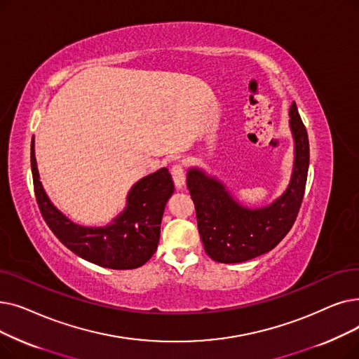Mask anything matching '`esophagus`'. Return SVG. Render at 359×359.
<instances>
[{"instance_id": "obj_1", "label": "esophagus", "mask_w": 359, "mask_h": 359, "mask_svg": "<svg viewBox=\"0 0 359 359\" xmlns=\"http://www.w3.org/2000/svg\"><path fill=\"white\" fill-rule=\"evenodd\" d=\"M170 174H172V178H174V182L177 185V189L178 190L184 189V185H185V172H184L182 165L175 163L172 166V169H170Z\"/></svg>"}]
</instances>
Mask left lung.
<instances>
[{
  "label": "left lung",
  "mask_w": 359,
  "mask_h": 359,
  "mask_svg": "<svg viewBox=\"0 0 359 359\" xmlns=\"http://www.w3.org/2000/svg\"><path fill=\"white\" fill-rule=\"evenodd\" d=\"M294 140L292 172L283 193L264 206L250 208L224 181L201 166L187 169V189L196 206L198 233L208 255L219 263H243L275 248L299 212L310 165V144L298 108H289Z\"/></svg>",
  "instance_id": "1"
}]
</instances>
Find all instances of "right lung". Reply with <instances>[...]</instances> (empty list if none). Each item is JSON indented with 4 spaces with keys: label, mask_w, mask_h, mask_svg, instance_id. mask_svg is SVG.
I'll list each match as a JSON object with an SVG mask.
<instances>
[{
    "label": "right lung",
    "mask_w": 359,
    "mask_h": 359,
    "mask_svg": "<svg viewBox=\"0 0 359 359\" xmlns=\"http://www.w3.org/2000/svg\"><path fill=\"white\" fill-rule=\"evenodd\" d=\"M32 175L41 213L58 240L79 257L93 264L127 270L137 269L156 252L166 203L174 194V181L166 168L135 182L126 208L104 226H84L67 217L48 197L41 182L35 156V139L30 149Z\"/></svg>",
    "instance_id": "right-lung-1"
}]
</instances>
